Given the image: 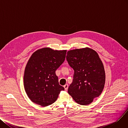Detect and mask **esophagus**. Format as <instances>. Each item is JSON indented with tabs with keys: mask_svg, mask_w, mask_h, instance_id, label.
Wrapping results in <instances>:
<instances>
[{
	"mask_svg": "<svg viewBox=\"0 0 128 128\" xmlns=\"http://www.w3.org/2000/svg\"><path fill=\"white\" fill-rule=\"evenodd\" d=\"M64 89H65V90H67V89H68V84H65L64 86Z\"/></svg>",
	"mask_w": 128,
	"mask_h": 128,
	"instance_id": "1",
	"label": "esophagus"
}]
</instances>
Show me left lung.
<instances>
[{"label": "left lung", "mask_w": 128, "mask_h": 128, "mask_svg": "<svg viewBox=\"0 0 128 128\" xmlns=\"http://www.w3.org/2000/svg\"><path fill=\"white\" fill-rule=\"evenodd\" d=\"M66 59L74 71L68 94L78 104H89L104 87L106 73L102 61L97 52L88 48L68 51Z\"/></svg>", "instance_id": "1"}]
</instances>
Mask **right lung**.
<instances>
[{"label":"right lung","mask_w":128,"mask_h":128,"mask_svg":"<svg viewBox=\"0 0 128 128\" xmlns=\"http://www.w3.org/2000/svg\"><path fill=\"white\" fill-rule=\"evenodd\" d=\"M66 50L45 48L36 50L26 64L24 85L34 103L46 106L54 103L64 88L59 84L55 71L64 62Z\"/></svg>","instance_id":"1"}]
</instances>
